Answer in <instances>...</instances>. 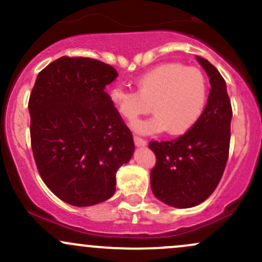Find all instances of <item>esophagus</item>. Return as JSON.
<instances>
[{
    "mask_svg": "<svg viewBox=\"0 0 262 262\" xmlns=\"http://www.w3.org/2000/svg\"><path fill=\"white\" fill-rule=\"evenodd\" d=\"M134 143L137 146H145L146 145V140L143 139V138H140V137H137V135H134Z\"/></svg>",
    "mask_w": 262,
    "mask_h": 262,
    "instance_id": "esophagus-1",
    "label": "esophagus"
}]
</instances>
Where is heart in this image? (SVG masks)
<instances>
[{
    "label": "heart",
    "mask_w": 262,
    "mask_h": 262,
    "mask_svg": "<svg viewBox=\"0 0 262 262\" xmlns=\"http://www.w3.org/2000/svg\"><path fill=\"white\" fill-rule=\"evenodd\" d=\"M137 92L121 86L110 91L113 106L124 119L135 121L150 111L155 117L134 123L141 134L166 130L170 135H182L202 116L208 98V86L203 73L196 68L167 62L155 66L138 77Z\"/></svg>",
    "instance_id": "heart-1"
}]
</instances>
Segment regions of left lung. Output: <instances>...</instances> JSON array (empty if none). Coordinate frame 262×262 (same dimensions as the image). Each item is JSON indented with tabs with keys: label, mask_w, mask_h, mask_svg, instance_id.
Returning <instances> with one entry per match:
<instances>
[{
	"label": "left lung",
	"mask_w": 262,
	"mask_h": 262,
	"mask_svg": "<svg viewBox=\"0 0 262 262\" xmlns=\"http://www.w3.org/2000/svg\"><path fill=\"white\" fill-rule=\"evenodd\" d=\"M197 60L210 83L202 116L181 137L149 143L156 156L150 172L152 193L176 208H189L206 201L217 188L229 156L233 110L225 81L208 60L200 56Z\"/></svg>",
	"instance_id": "8db88e82"
}]
</instances>
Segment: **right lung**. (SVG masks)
<instances>
[{
  "label": "right lung",
  "instance_id": "1",
  "mask_svg": "<svg viewBox=\"0 0 262 262\" xmlns=\"http://www.w3.org/2000/svg\"><path fill=\"white\" fill-rule=\"evenodd\" d=\"M117 76L100 60L62 56L33 86L28 110L35 165L48 188L71 206L112 197L117 170L133 155V134L106 92Z\"/></svg>",
  "mask_w": 262,
  "mask_h": 262
}]
</instances>
